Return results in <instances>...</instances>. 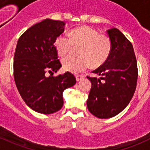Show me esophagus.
Returning <instances> with one entry per match:
<instances>
[{
  "instance_id": "34e87169",
  "label": "esophagus",
  "mask_w": 150,
  "mask_h": 150,
  "mask_svg": "<svg viewBox=\"0 0 150 150\" xmlns=\"http://www.w3.org/2000/svg\"><path fill=\"white\" fill-rule=\"evenodd\" d=\"M84 77V75H81V74H79V75H76V80H77V81H80V80H82Z\"/></svg>"
}]
</instances>
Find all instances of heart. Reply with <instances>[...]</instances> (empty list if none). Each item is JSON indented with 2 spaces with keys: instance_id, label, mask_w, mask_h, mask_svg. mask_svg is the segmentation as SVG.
I'll use <instances>...</instances> for the list:
<instances>
[{
  "instance_id": "heart-1",
  "label": "heart",
  "mask_w": 150,
  "mask_h": 150,
  "mask_svg": "<svg viewBox=\"0 0 150 150\" xmlns=\"http://www.w3.org/2000/svg\"><path fill=\"white\" fill-rule=\"evenodd\" d=\"M54 46L60 56L68 54L73 48L79 47V57L67 56L62 59V66L66 71L79 73L91 66L100 67L105 63L112 50V42L109 37L99 34L96 29L89 26L74 28L66 35L58 36Z\"/></svg>"
}]
</instances>
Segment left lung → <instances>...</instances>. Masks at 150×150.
Listing matches in <instances>:
<instances>
[{
    "instance_id": "1",
    "label": "left lung",
    "mask_w": 150,
    "mask_h": 150,
    "mask_svg": "<svg viewBox=\"0 0 150 150\" xmlns=\"http://www.w3.org/2000/svg\"><path fill=\"white\" fill-rule=\"evenodd\" d=\"M107 34L112 42L111 53L105 63L92 71L100 77L87 76L91 83L87 107L91 114L100 119L113 117L128 106L134 94L138 76L132 43L115 28L107 30Z\"/></svg>"
}]
</instances>
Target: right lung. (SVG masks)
Instances as JSON below:
<instances>
[{
    "label": "right lung",
    "mask_w": 150,
    "mask_h": 150,
    "mask_svg": "<svg viewBox=\"0 0 150 150\" xmlns=\"http://www.w3.org/2000/svg\"><path fill=\"white\" fill-rule=\"evenodd\" d=\"M64 22L46 18L29 28L18 40L13 75L21 97L30 108L43 114L57 112L63 106V91L76 83L71 73L57 76L62 67L54 46L63 33Z\"/></svg>",
    "instance_id": "obj_1"
}]
</instances>
